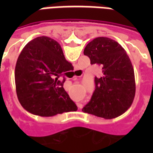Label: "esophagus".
<instances>
[{
	"label": "esophagus",
	"instance_id": "esophagus-1",
	"mask_svg": "<svg viewBox=\"0 0 153 153\" xmlns=\"http://www.w3.org/2000/svg\"><path fill=\"white\" fill-rule=\"evenodd\" d=\"M74 79H76V78H74Z\"/></svg>",
	"mask_w": 153,
	"mask_h": 153
}]
</instances>
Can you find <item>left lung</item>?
Returning <instances> with one entry per match:
<instances>
[{"label": "left lung", "instance_id": "left-lung-1", "mask_svg": "<svg viewBox=\"0 0 153 153\" xmlns=\"http://www.w3.org/2000/svg\"><path fill=\"white\" fill-rule=\"evenodd\" d=\"M83 54L91 64L102 65L103 75L95 78V91L83 111L105 119L125 113L135 96L134 71L129 57L120 44L99 37L88 44Z\"/></svg>", "mask_w": 153, "mask_h": 153}]
</instances>
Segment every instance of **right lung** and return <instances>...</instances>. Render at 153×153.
Wrapping results in <instances>:
<instances>
[{
    "label": "right lung",
    "instance_id": "obj_1",
    "mask_svg": "<svg viewBox=\"0 0 153 153\" xmlns=\"http://www.w3.org/2000/svg\"><path fill=\"white\" fill-rule=\"evenodd\" d=\"M73 68L56 41L46 36L33 39L19 54L15 70L19 102L27 111L53 116L78 107L59 79Z\"/></svg>",
    "mask_w": 153,
    "mask_h": 153
}]
</instances>
